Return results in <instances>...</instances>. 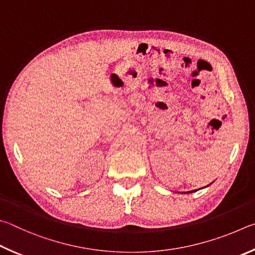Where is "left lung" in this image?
I'll return each instance as SVG.
<instances>
[{
  "label": "left lung",
  "instance_id": "1",
  "mask_svg": "<svg viewBox=\"0 0 255 255\" xmlns=\"http://www.w3.org/2000/svg\"><path fill=\"white\" fill-rule=\"evenodd\" d=\"M193 191H195V190H193ZM193 191H191V193H193Z\"/></svg>",
  "mask_w": 255,
  "mask_h": 255
}]
</instances>
